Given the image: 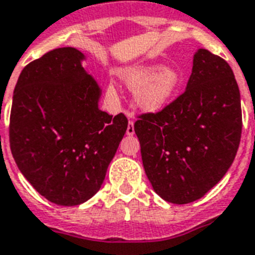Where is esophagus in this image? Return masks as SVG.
<instances>
[{
	"label": "esophagus",
	"instance_id": "34e87169",
	"mask_svg": "<svg viewBox=\"0 0 255 255\" xmlns=\"http://www.w3.org/2000/svg\"><path fill=\"white\" fill-rule=\"evenodd\" d=\"M134 123L132 121H129V124H128V129H126V134L128 135H134Z\"/></svg>",
	"mask_w": 255,
	"mask_h": 255
}]
</instances>
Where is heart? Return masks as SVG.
Listing matches in <instances>:
<instances>
[{
  "label": "heart",
  "instance_id": "b5f03b06",
  "mask_svg": "<svg viewBox=\"0 0 255 255\" xmlns=\"http://www.w3.org/2000/svg\"><path fill=\"white\" fill-rule=\"evenodd\" d=\"M125 82L135 92L136 104L144 112L155 113L163 109L180 87L181 75L174 67L159 64L142 65L126 71ZM111 94H116L115 85H109Z\"/></svg>",
  "mask_w": 255,
  "mask_h": 255
}]
</instances>
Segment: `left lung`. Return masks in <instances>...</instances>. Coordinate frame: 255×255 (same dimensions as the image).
<instances>
[{"instance_id":"obj_1","label":"left lung","mask_w":255,"mask_h":255,"mask_svg":"<svg viewBox=\"0 0 255 255\" xmlns=\"http://www.w3.org/2000/svg\"><path fill=\"white\" fill-rule=\"evenodd\" d=\"M243 129L241 99L227 61L207 49L193 57L186 90L159 113L134 124L143 168L164 201L202 198L232 165Z\"/></svg>"}]
</instances>
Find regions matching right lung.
Wrapping results in <instances>:
<instances>
[{"instance_id":"obj_1","label":"right lung","mask_w":255,"mask_h":255,"mask_svg":"<svg viewBox=\"0 0 255 255\" xmlns=\"http://www.w3.org/2000/svg\"><path fill=\"white\" fill-rule=\"evenodd\" d=\"M86 56L58 48L22 70L12 95L10 148L20 173L52 203L92 198L128 129L123 113L99 108L103 90Z\"/></svg>"}]
</instances>
